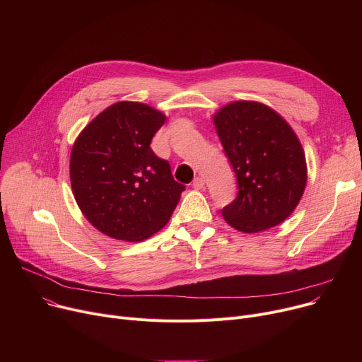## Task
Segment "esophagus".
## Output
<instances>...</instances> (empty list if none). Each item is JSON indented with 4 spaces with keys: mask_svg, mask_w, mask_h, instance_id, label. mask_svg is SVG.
Instances as JSON below:
<instances>
[{
    "mask_svg": "<svg viewBox=\"0 0 362 362\" xmlns=\"http://www.w3.org/2000/svg\"><path fill=\"white\" fill-rule=\"evenodd\" d=\"M192 186H194V189H197V191H202V189L205 187V182H204L202 177H197V179L194 180Z\"/></svg>",
    "mask_w": 362,
    "mask_h": 362,
    "instance_id": "1",
    "label": "esophagus"
}]
</instances>
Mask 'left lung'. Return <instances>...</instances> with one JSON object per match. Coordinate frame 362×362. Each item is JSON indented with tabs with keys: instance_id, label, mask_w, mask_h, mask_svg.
Listing matches in <instances>:
<instances>
[{
	"instance_id": "1",
	"label": "left lung",
	"mask_w": 362,
	"mask_h": 362,
	"mask_svg": "<svg viewBox=\"0 0 362 362\" xmlns=\"http://www.w3.org/2000/svg\"><path fill=\"white\" fill-rule=\"evenodd\" d=\"M218 139L235 170L239 192L224 206L226 223L259 233L286 220L307 186L305 152L291 124L258 101H232L213 114Z\"/></svg>"
}]
</instances>
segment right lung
I'll return each mask as SVG.
<instances>
[{
  "label": "right lung",
  "mask_w": 362,
  "mask_h": 362,
  "mask_svg": "<svg viewBox=\"0 0 362 362\" xmlns=\"http://www.w3.org/2000/svg\"><path fill=\"white\" fill-rule=\"evenodd\" d=\"M165 114L144 103L107 107L76 138L70 183L85 218L103 235L141 242L160 232L185 186L149 144Z\"/></svg>",
  "instance_id": "1"
}]
</instances>
